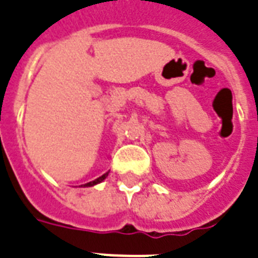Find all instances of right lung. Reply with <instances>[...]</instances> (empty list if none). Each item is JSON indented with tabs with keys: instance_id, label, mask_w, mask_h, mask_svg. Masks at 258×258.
I'll return each mask as SVG.
<instances>
[{
	"instance_id": "1",
	"label": "right lung",
	"mask_w": 258,
	"mask_h": 258,
	"mask_svg": "<svg viewBox=\"0 0 258 258\" xmlns=\"http://www.w3.org/2000/svg\"><path fill=\"white\" fill-rule=\"evenodd\" d=\"M106 176H107V173H105V175H102V176H99L98 179H95V180L90 181V183H86L85 187H91V185L98 184V183H101L102 180H105V179H106Z\"/></svg>"
}]
</instances>
